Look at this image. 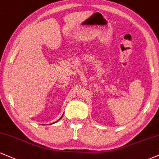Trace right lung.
I'll use <instances>...</instances> for the list:
<instances>
[{"mask_svg": "<svg viewBox=\"0 0 159 159\" xmlns=\"http://www.w3.org/2000/svg\"><path fill=\"white\" fill-rule=\"evenodd\" d=\"M61 118H62V117H61Z\"/></svg>", "mask_w": 159, "mask_h": 159, "instance_id": "obj_1", "label": "right lung"}]
</instances>
